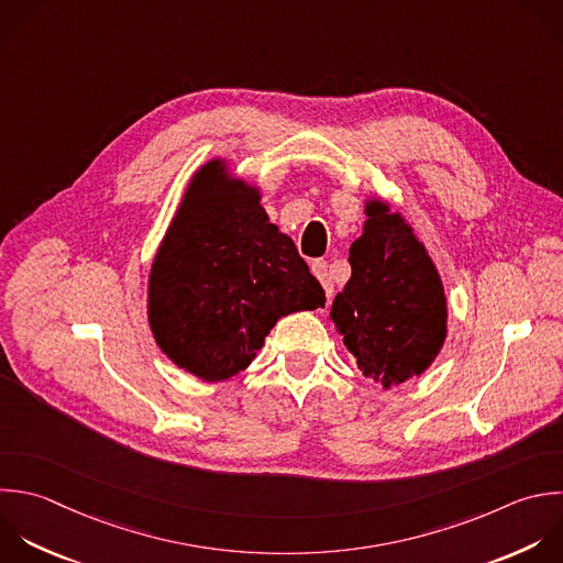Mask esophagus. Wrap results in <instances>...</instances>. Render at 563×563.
<instances>
[{
	"label": "esophagus",
	"mask_w": 563,
	"mask_h": 563,
	"mask_svg": "<svg viewBox=\"0 0 563 563\" xmlns=\"http://www.w3.org/2000/svg\"><path fill=\"white\" fill-rule=\"evenodd\" d=\"M310 268H312V275L321 282V286H323L325 295H328V297H332L334 286H332V279H330V273H328V262H323V260H314V262L310 264Z\"/></svg>",
	"instance_id": "esophagus-1"
}]
</instances>
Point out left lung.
Segmentation results:
<instances>
[{"mask_svg":"<svg viewBox=\"0 0 563 563\" xmlns=\"http://www.w3.org/2000/svg\"><path fill=\"white\" fill-rule=\"evenodd\" d=\"M363 235L350 246L352 277L330 319L363 376L385 389L420 376L446 339V297L427 249L383 200L365 205Z\"/></svg>","mask_w":563,"mask_h":563,"instance_id":"8db88e82","label":"left lung"}]
</instances>
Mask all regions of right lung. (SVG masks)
<instances>
[{"mask_svg":"<svg viewBox=\"0 0 563 563\" xmlns=\"http://www.w3.org/2000/svg\"><path fill=\"white\" fill-rule=\"evenodd\" d=\"M260 191L207 163L154 257L147 317L161 350L216 383L246 369L277 319L325 303L295 242L268 222Z\"/></svg>","mask_w":563,"mask_h":563,"instance_id":"1","label":"right lung"}]
</instances>
